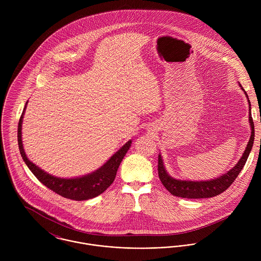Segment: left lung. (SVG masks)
Wrapping results in <instances>:
<instances>
[{"mask_svg": "<svg viewBox=\"0 0 261 261\" xmlns=\"http://www.w3.org/2000/svg\"><path fill=\"white\" fill-rule=\"evenodd\" d=\"M240 85V84H239ZM242 88V86L240 85ZM243 89V88H242ZM244 90V89H243ZM248 103H249V123L251 127V136L249 139V142L247 144V147L244 150L241 159L239 162L234 166L230 171H228L226 174L220 176L219 178L210 180V181H182L172 178L166 171L163 160L161 154H159L158 159V173L159 178L165 188L174 196L182 197V198H188V199H201V198H211L215 197L231 186L233 184L234 180L238 177L239 173L243 169L248 155L251 151L253 141H254V123L251 116V105L250 100L248 98V95L246 91H244Z\"/></svg>", "mask_w": 261, "mask_h": 261, "instance_id": "8db88e82", "label": "left lung"}]
</instances>
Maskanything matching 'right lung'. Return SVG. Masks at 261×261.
<instances>
[{
	"instance_id": "1",
	"label": "right lung",
	"mask_w": 261,
	"mask_h": 261,
	"mask_svg": "<svg viewBox=\"0 0 261 261\" xmlns=\"http://www.w3.org/2000/svg\"><path fill=\"white\" fill-rule=\"evenodd\" d=\"M28 101L26 102L27 106ZM25 106V109H26ZM25 109L22 112V115L18 124V145L20 153L28 166L30 171L34 174L38 180L47 188L57 193L58 195L71 199L75 201H83L94 198L102 194L109 187L112 185L115 179L117 169L124 158L125 153L129 149L132 141L125 143L120 149H118L112 158L98 170L95 172L73 179H62L54 177L42 169H40L35 164H33L26 155L22 144V121L25 113Z\"/></svg>"
}]
</instances>
